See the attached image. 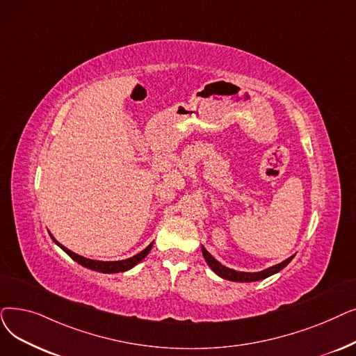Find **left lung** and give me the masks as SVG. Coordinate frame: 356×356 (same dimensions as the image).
Segmentation results:
<instances>
[{
  "label": "left lung",
  "instance_id": "8db88e82",
  "mask_svg": "<svg viewBox=\"0 0 356 356\" xmlns=\"http://www.w3.org/2000/svg\"><path fill=\"white\" fill-rule=\"evenodd\" d=\"M202 254H204V257H205V260H207V264L209 265V268H211L216 275H220L221 277H224V280L233 281V282H254V281L265 280V277H268V276H270V275H273V273H276V272L282 270V269L289 264V261L292 260V257H293V256H292V257L284 260L282 264L275 265V266L268 268V269L261 270V272L249 273V272H237V270H233V269L222 266L218 260H215V259L207 252V249H205L204 245H202Z\"/></svg>",
  "mask_w": 356,
  "mask_h": 356
}]
</instances>
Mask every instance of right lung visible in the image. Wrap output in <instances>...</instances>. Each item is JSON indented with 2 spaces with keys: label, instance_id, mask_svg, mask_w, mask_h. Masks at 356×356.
<instances>
[{
  "label": "right lung",
  "instance_id": "add662e5",
  "mask_svg": "<svg viewBox=\"0 0 356 356\" xmlns=\"http://www.w3.org/2000/svg\"><path fill=\"white\" fill-rule=\"evenodd\" d=\"M52 237V236H51ZM54 238V237H52ZM54 241L60 247V249H63L71 259H74L76 264H80L81 266H84V268H88V269H91V270H96V272H102V273H119V272H125V270H128V269H131V268H134L136 264H140V261L149 253V250H151V247H152V243L147 247L145 250H143L141 253H138L136 256H134V257H129V259H127V260H118V261H100V260H91V259H86V257H83V256H79V254H75L74 252H71V250H68L67 247H64L63 244H59L55 238H54Z\"/></svg>",
  "mask_w": 356,
  "mask_h": 356
}]
</instances>
